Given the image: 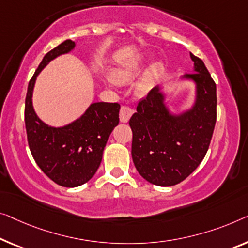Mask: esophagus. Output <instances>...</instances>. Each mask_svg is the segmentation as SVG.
Segmentation results:
<instances>
[{"label":"esophagus","instance_id":"34e87169","mask_svg":"<svg viewBox=\"0 0 248 248\" xmlns=\"http://www.w3.org/2000/svg\"><path fill=\"white\" fill-rule=\"evenodd\" d=\"M132 113H134V110L131 108H129V107H121L120 109V113H119V117H120V121L121 123H128L129 119H130V117L132 116Z\"/></svg>","mask_w":248,"mask_h":248}]
</instances>
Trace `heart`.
I'll return each mask as SVG.
<instances>
[{"label": "heart", "instance_id": "b5f03b06", "mask_svg": "<svg viewBox=\"0 0 248 248\" xmlns=\"http://www.w3.org/2000/svg\"><path fill=\"white\" fill-rule=\"evenodd\" d=\"M141 68V58H134L118 64L111 71V80L109 82L110 86H114V83L127 84L131 82L139 75ZM164 72L165 65L159 61H156L150 65H148L145 69V71L140 75L139 79L135 82V93L139 95V97H145V95H147L151 91V89L155 87V84L159 81L162 75H164Z\"/></svg>", "mask_w": 248, "mask_h": 248}]
</instances>
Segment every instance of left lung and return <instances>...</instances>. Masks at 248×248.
Here are the masks:
<instances>
[{
	"mask_svg": "<svg viewBox=\"0 0 248 248\" xmlns=\"http://www.w3.org/2000/svg\"><path fill=\"white\" fill-rule=\"evenodd\" d=\"M194 72L182 80L195 83L189 109L173 113L164 87L157 86L137 106L129 121L136 169L150 184H179L198 167L208 150L216 124V84L201 59L190 53Z\"/></svg>",
	"mask_w": 248,
	"mask_h": 248,
	"instance_id": "8db88e82",
	"label": "left lung"
}]
</instances>
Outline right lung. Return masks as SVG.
Wrapping results in <instances>:
<instances>
[{"instance_id": "add662e5", "label": "right lung", "mask_w": 248, "mask_h": 248, "mask_svg": "<svg viewBox=\"0 0 248 248\" xmlns=\"http://www.w3.org/2000/svg\"><path fill=\"white\" fill-rule=\"evenodd\" d=\"M65 40L44 55L30 80L25 98V128L29 147L41 170L63 187H78L89 182L98 170L109 136L119 124V103L94 102L82 116L62 127H52L40 119L33 108L36 77L50 61L75 49Z\"/></svg>"}]
</instances>
